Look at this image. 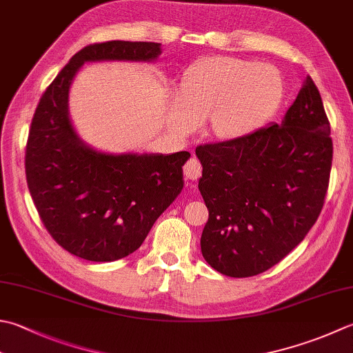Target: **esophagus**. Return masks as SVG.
Listing matches in <instances>:
<instances>
[{
	"instance_id": "obj_1",
	"label": "esophagus",
	"mask_w": 353,
	"mask_h": 353,
	"mask_svg": "<svg viewBox=\"0 0 353 353\" xmlns=\"http://www.w3.org/2000/svg\"><path fill=\"white\" fill-rule=\"evenodd\" d=\"M202 163H200L199 159L194 156L190 157L188 162H186L183 167V174L188 181H199V179L202 177Z\"/></svg>"
}]
</instances>
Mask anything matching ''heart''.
<instances>
[{"label":"heart","instance_id":"1","mask_svg":"<svg viewBox=\"0 0 353 353\" xmlns=\"http://www.w3.org/2000/svg\"><path fill=\"white\" fill-rule=\"evenodd\" d=\"M283 79L277 68L254 61L219 57L186 73L170 108L171 128L181 134L208 121L217 137H240L260 128L279 108Z\"/></svg>","mask_w":353,"mask_h":353}]
</instances>
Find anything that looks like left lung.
<instances>
[{"instance_id": "1", "label": "left lung", "mask_w": 353, "mask_h": 353, "mask_svg": "<svg viewBox=\"0 0 353 353\" xmlns=\"http://www.w3.org/2000/svg\"><path fill=\"white\" fill-rule=\"evenodd\" d=\"M196 154L210 211L203 259L228 277L268 271L306 237L329 188L334 145L319 88L307 76L281 125L199 145Z\"/></svg>"}]
</instances>
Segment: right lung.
I'll use <instances>...</instances> for the list:
<instances>
[{
    "mask_svg": "<svg viewBox=\"0 0 353 353\" xmlns=\"http://www.w3.org/2000/svg\"><path fill=\"white\" fill-rule=\"evenodd\" d=\"M159 43L107 41L68 61L41 96L26 145V179L41 222L65 251L114 261L142 245L183 188L188 151L105 154L82 142L68 117V90L87 61H153Z\"/></svg>",
    "mask_w": 353,
    "mask_h": 353,
    "instance_id": "obj_1",
    "label": "right lung"
}]
</instances>
